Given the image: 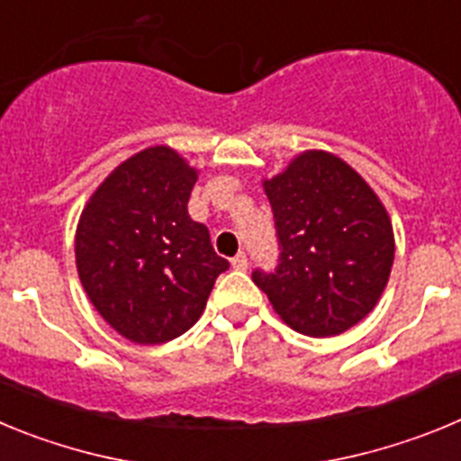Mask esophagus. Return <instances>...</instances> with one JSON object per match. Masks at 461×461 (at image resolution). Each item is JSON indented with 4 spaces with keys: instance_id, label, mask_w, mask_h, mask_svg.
Instances as JSON below:
<instances>
[{
    "instance_id": "1",
    "label": "esophagus",
    "mask_w": 461,
    "mask_h": 461,
    "mask_svg": "<svg viewBox=\"0 0 461 461\" xmlns=\"http://www.w3.org/2000/svg\"><path fill=\"white\" fill-rule=\"evenodd\" d=\"M230 266H233L235 270H247V267H249V258H247V254H242V251H240L238 256H233V258H230Z\"/></svg>"
}]
</instances>
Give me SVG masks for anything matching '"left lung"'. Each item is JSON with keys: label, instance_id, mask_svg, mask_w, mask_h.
Listing matches in <instances>:
<instances>
[{"label": "left lung", "instance_id": "8db88e82", "mask_svg": "<svg viewBox=\"0 0 461 461\" xmlns=\"http://www.w3.org/2000/svg\"><path fill=\"white\" fill-rule=\"evenodd\" d=\"M275 212L279 267L256 270L279 319L300 335L335 337L381 300L394 260L388 210L337 154L307 149L263 180Z\"/></svg>", "mask_w": 461, "mask_h": 461}]
</instances>
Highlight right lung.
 Instances as JSON below:
<instances>
[{"mask_svg":"<svg viewBox=\"0 0 461 461\" xmlns=\"http://www.w3.org/2000/svg\"><path fill=\"white\" fill-rule=\"evenodd\" d=\"M198 170L168 145L122 161L89 195L76 267L101 319L133 344H166L201 319L228 260L186 203Z\"/></svg>","mask_w":461,"mask_h":461,"instance_id":"right-lung-1","label":"right lung"}]
</instances>
